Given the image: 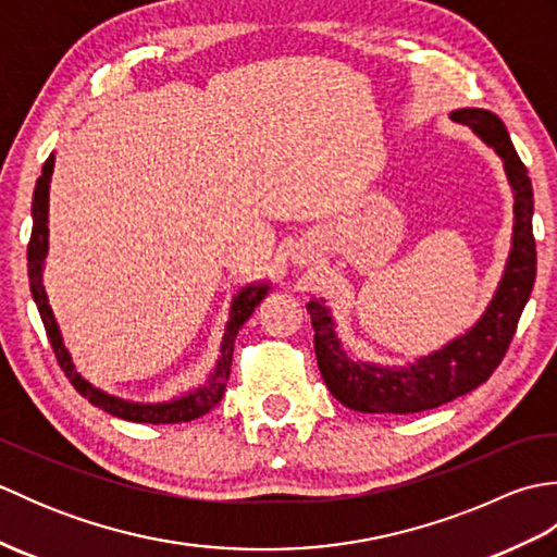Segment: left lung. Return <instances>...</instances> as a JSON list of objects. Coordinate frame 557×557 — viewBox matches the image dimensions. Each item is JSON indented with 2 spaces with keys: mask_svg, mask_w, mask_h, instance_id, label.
Segmentation results:
<instances>
[{
  "mask_svg": "<svg viewBox=\"0 0 557 557\" xmlns=\"http://www.w3.org/2000/svg\"><path fill=\"white\" fill-rule=\"evenodd\" d=\"M457 124L474 128L488 146L498 150L507 180L515 191V236L498 292L467 335L449 342L407 369L351 361L339 347L333 321L323 304L309 301L318 369L330 393L342 405L361 413H413L445 405L486 383L498 369L517 333L519 315L531 297L536 280V242L531 230L534 191L524 162L519 160L510 134L498 114L488 110H457L449 114Z\"/></svg>",
  "mask_w": 557,
  "mask_h": 557,
  "instance_id": "1",
  "label": "left lung"
}]
</instances>
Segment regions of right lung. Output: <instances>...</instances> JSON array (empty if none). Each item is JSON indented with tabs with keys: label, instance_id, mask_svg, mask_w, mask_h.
Returning a JSON list of instances; mask_svg holds the SVG:
<instances>
[{
	"label": "right lung",
	"instance_id": "add662e5",
	"mask_svg": "<svg viewBox=\"0 0 557 557\" xmlns=\"http://www.w3.org/2000/svg\"><path fill=\"white\" fill-rule=\"evenodd\" d=\"M52 168H54V158L50 156L42 164V174L33 191V232H30V242H28V280H30V294H33L35 304H38L45 333H47V337H50L57 363L62 366V371L69 377V383L76 387V393L81 397H86L90 405L104 409L108 413H112V417L136 421V423H186V421L203 417V413H208L212 407L220 405L224 387H227V381H230L236 333H239V327L248 321V315L253 313L260 299L265 297L268 285L246 287L244 292H239V297L234 299L227 327H224L220 361L215 366V371H212L208 385L198 387L191 395L168 401V405H134V401H124V399H116L112 395H104L102 389L92 387L88 381H83V377L76 373L74 363H71V357L62 342V335H59L54 313L50 309V301H47L45 285H42V263L47 256V232H50L47 230V198H50Z\"/></svg>",
	"mask_w": 557,
	"mask_h": 557
}]
</instances>
